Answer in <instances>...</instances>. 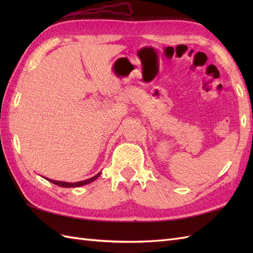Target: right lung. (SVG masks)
I'll use <instances>...</instances> for the list:
<instances>
[{
  "label": "right lung",
  "mask_w": 253,
  "mask_h": 253,
  "mask_svg": "<svg viewBox=\"0 0 253 253\" xmlns=\"http://www.w3.org/2000/svg\"><path fill=\"white\" fill-rule=\"evenodd\" d=\"M99 176H100V173H99V174H96V175H95V176H93V177H91V178H89V179H87V180H83V181H78V182L56 181V180H52V179H50V181H51V182H53V184H55V185H57V186H60V187H80V186L87 185V184H89V182L95 180L96 178H98Z\"/></svg>",
  "instance_id": "obj_1"
}]
</instances>
